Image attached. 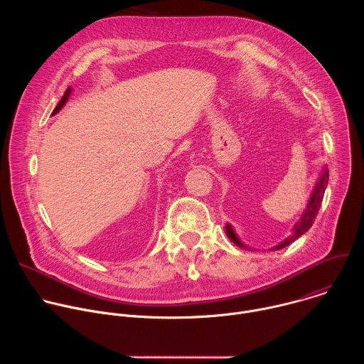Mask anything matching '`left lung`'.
<instances>
[{"label":"left lung","mask_w":364,"mask_h":364,"mask_svg":"<svg viewBox=\"0 0 364 364\" xmlns=\"http://www.w3.org/2000/svg\"><path fill=\"white\" fill-rule=\"evenodd\" d=\"M327 184H328V168H327V166H324V167L321 168V173H320L317 181H316V186H314V188H313V193H311V196H309V200H308V203H306V205H305L304 213L301 215L299 220H298V222L294 225V228L291 229V235H289L284 242H281L279 245H277L275 247H272V250H278V249H282V247L291 245L294 240H296L301 235H304L311 226H313V223H314V220H316V218H317V215H318L320 207H321V201H323V197H324ZM225 232H226L228 237H229L233 243H236L237 246H240V247H243V249H249V250H250V247L245 246L243 242L237 237V235H236V232H235V229L232 228L230 223H226Z\"/></svg>","instance_id":"1"}]
</instances>
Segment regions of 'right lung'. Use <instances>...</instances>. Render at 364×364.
I'll return each instance as SVG.
<instances>
[{
    "label": "right lung",
    "mask_w": 364,
    "mask_h": 364,
    "mask_svg": "<svg viewBox=\"0 0 364 364\" xmlns=\"http://www.w3.org/2000/svg\"><path fill=\"white\" fill-rule=\"evenodd\" d=\"M70 93H72V87H68V90L65 92V95H63V97L60 99V102L58 103V107L55 108V111H53V115H56L65 105H66V102L69 100V97H70Z\"/></svg>",
    "instance_id": "1"
}]
</instances>
